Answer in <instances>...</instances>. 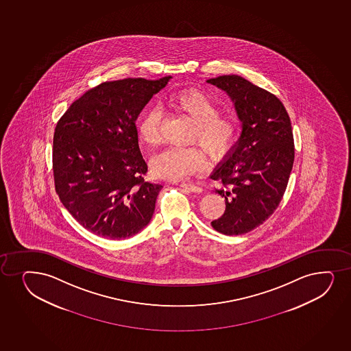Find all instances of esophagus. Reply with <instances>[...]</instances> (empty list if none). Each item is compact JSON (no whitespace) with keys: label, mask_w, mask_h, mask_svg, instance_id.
Masks as SVG:
<instances>
[{"label":"esophagus","mask_w":351,"mask_h":351,"mask_svg":"<svg viewBox=\"0 0 351 351\" xmlns=\"http://www.w3.org/2000/svg\"><path fill=\"white\" fill-rule=\"evenodd\" d=\"M180 187L186 189V190L191 191V192H194V193H200V192H202V187L193 185V184H186V182H182V184H180Z\"/></svg>","instance_id":"34e87169"}]
</instances>
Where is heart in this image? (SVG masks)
I'll return each instance as SVG.
<instances>
[{
    "label": "heart",
    "mask_w": 351,
    "mask_h": 351,
    "mask_svg": "<svg viewBox=\"0 0 351 351\" xmlns=\"http://www.w3.org/2000/svg\"><path fill=\"white\" fill-rule=\"evenodd\" d=\"M169 105L192 124L190 143H199L212 158H220L230 149L237 134L238 123L230 116L219 114L215 101L199 90H184L169 98ZM161 114L156 108L147 110L138 121V137L149 147L160 143ZM206 166V154L197 146L166 149L151 160V171L158 178L182 180L197 173Z\"/></svg>",
    "instance_id": "b5f03b06"
}]
</instances>
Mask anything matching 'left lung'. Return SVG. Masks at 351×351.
I'll list each match as a JSON object with an SVG mask.
<instances>
[{"label": "left lung", "mask_w": 351, "mask_h": 351, "mask_svg": "<svg viewBox=\"0 0 351 351\" xmlns=\"http://www.w3.org/2000/svg\"><path fill=\"white\" fill-rule=\"evenodd\" d=\"M223 90L241 121L235 145L214 169L221 180L215 190L225 197L226 210L212 227L225 235H241L269 218L282 199L294 164L291 123L278 97L238 75L210 78Z\"/></svg>", "instance_id": "8db88e82"}]
</instances>
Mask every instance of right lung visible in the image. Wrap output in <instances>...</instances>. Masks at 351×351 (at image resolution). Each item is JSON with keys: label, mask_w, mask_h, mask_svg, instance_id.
<instances>
[{"label": "right lung", "mask_w": 351, "mask_h": 351, "mask_svg": "<svg viewBox=\"0 0 351 351\" xmlns=\"http://www.w3.org/2000/svg\"><path fill=\"white\" fill-rule=\"evenodd\" d=\"M172 77L105 82L73 101L53 134L55 187L84 228L121 240L149 225L162 186L144 180L136 121Z\"/></svg>", "instance_id": "obj_1"}]
</instances>
